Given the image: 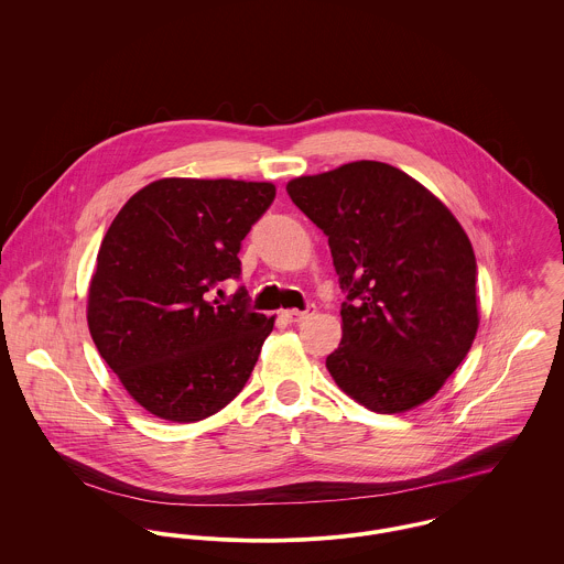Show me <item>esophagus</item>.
Wrapping results in <instances>:
<instances>
[{
  "instance_id": "34e87169",
  "label": "esophagus",
  "mask_w": 564,
  "mask_h": 564,
  "mask_svg": "<svg viewBox=\"0 0 564 564\" xmlns=\"http://www.w3.org/2000/svg\"><path fill=\"white\" fill-rule=\"evenodd\" d=\"M315 313H317V308H315V306H308L306 311H284L282 317L289 323H302L306 322V319H311Z\"/></svg>"
}]
</instances>
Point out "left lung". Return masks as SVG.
<instances>
[{"mask_svg": "<svg viewBox=\"0 0 564 564\" xmlns=\"http://www.w3.org/2000/svg\"><path fill=\"white\" fill-rule=\"evenodd\" d=\"M327 237L343 338L325 367L365 408L393 414L427 402L478 332V264L456 217L387 162L356 161L286 184Z\"/></svg>", "mask_w": 564, "mask_h": 564, "instance_id": "left-lung-1", "label": "left lung"}]
</instances>
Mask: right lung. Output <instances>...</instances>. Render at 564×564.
<instances>
[{"label": "right lung", "instance_id": "right-lung-1", "mask_svg": "<svg viewBox=\"0 0 564 564\" xmlns=\"http://www.w3.org/2000/svg\"><path fill=\"white\" fill-rule=\"evenodd\" d=\"M275 199L269 182L164 177L110 224L88 289V329L126 391L152 414L193 423L232 402L273 317L247 291L208 302L241 275V242Z\"/></svg>", "mask_w": 564, "mask_h": 564}]
</instances>
